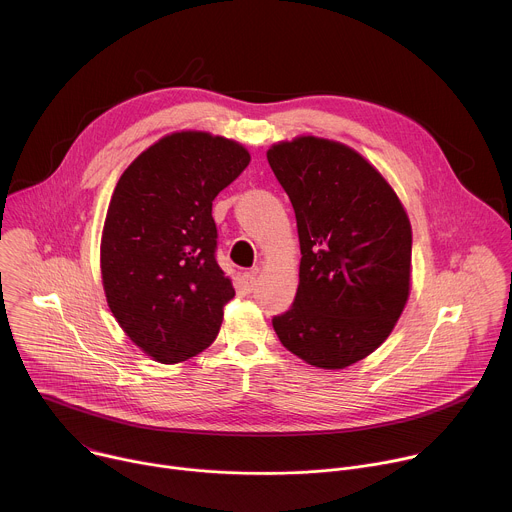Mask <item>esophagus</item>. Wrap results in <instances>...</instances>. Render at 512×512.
<instances>
[{
	"label": "esophagus",
	"instance_id": "esophagus-1",
	"mask_svg": "<svg viewBox=\"0 0 512 512\" xmlns=\"http://www.w3.org/2000/svg\"><path fill=\"white\" fill-rule=\"evenodd\" d=\"M256 276H258V268H252L248 272H242V286L246 292H252L256 286Z\"/></svg>",
	"mask_w": 512,
	"mask_h": 512
}]
</instances>
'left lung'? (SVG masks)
Returning <instances> with one entry per match:
<instances>
[{
    "mask_svg": "<svg viewBox=\"0 0 512 512\" xmlns=\"http://www.w3.org/2000/svg\"><path fill=\"white\" fill-rule=\"evenodd\" d=\"M300 238V284L272 318L312 366L346 368L392 332L410 290L412 232L386 180L354 150L312 136L268 150Z\"/></svg>",
    "mask_w": 512,
    "mask_h": 512,
    "instance_id": "left-lung-1",
    "label": "left lung"
}]
</instances>
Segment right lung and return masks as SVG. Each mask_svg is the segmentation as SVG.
<instances>
[{"label": "right lung", "instance_id": "right-lung-1", "mask_svg": "<svg viewBox=\"0 0 512 512\" xmlns=\"http://www.w3.org/2000/svg\"><path fill=\"white\" fill-rule=\"evenodd\" d=\"M248 164L232 140L180 132L142 152L114 190L102 236L108 306L158 362L196 356L218 336L234 288L216 262L212 202Z\"/></svg>", "mask_w": 512, "mask_h": 512}]
</instances>
